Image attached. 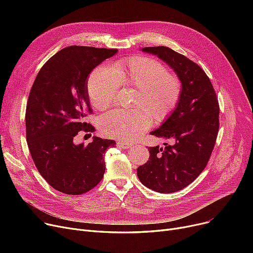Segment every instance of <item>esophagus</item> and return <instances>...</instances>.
Instances as JSON below:
<instances>
[{
	"label": "esophagus",
	"mask_w": 253,
	"mask_h": 253,
	"mask_svg": "<svg viewBox=\"0 0 253 253\" xmlns=\"http://www.w3.org/2000/svg\"><path fill=\"white\" fill-rule=\"evenodd\" d=\"M117 144H118L119 148H122V149H129V148L133 147V144L126 142V141H118Z\"/></svg>",
	"instance_id": "1"
}]
</instances>
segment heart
<instances>
[{
	"instance_id": "obj_1",
	"label": "heart",
	"mask_w": 253,
	"mask_h": 253,
	"mask_svg": "<svg viewBox=\"0 0 253 253\" xmlns=\"http://www.w3.org/2000/svg\"><path fill=\"white\" fill-rule=\"evenodd\" d=\"M138 89L133 111L114 110L99 118L102 134L122 140L141 135L152 124V115L161 121L177 106L182 93L180 78L167 71L155 58L133 57L120 60L116 68L109 64L97 66L87 82L88 95L96 109H104L116 98L120 85Z\"/></svg>"
}]
</instances>
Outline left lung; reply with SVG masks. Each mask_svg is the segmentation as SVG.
I'll use <instances>...</instances> for the list:
<instances>
[{"label":"left lung","mask_w":253,"mask_h":253,"mask_svg":"<svg viewBox=\"0 0 253 253\" xmlns=\"http://www.w3.org/2000/svg\"><path fill=\"white\" fill-rule=\"evenodd\" d=\"M169 64L182 82L180 100L157 137L173 138L164 149L149 148L148 162L137 168L141 183L159 193H174L193 182L205 169L219 128V104L208 76L196 62L165 46L144 47Z\"/></svg>","instance_id":"obj_1"}]
</instances>
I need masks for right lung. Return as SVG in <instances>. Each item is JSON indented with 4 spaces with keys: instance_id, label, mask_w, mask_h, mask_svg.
I'll return each instance as SVG.
<instances>
[{
    "instance_id": "right-lung-1",
    "label": "right lung",
    "mask_w": 253,
    "mask_h": 253,
    "mask_svg": "<svg viewBox=\"0 0 253 253\" xmlns=\"http://www.w3.org/2000/svg\"><path fill=\"white\" fill-rule=\"evenodd\" d=\"M117 51L63 48L46 61L32 86L25 111L26 141L40 174L60 193L85 194L103 177L104 153L116 141L94 137L88 144H75L74 138L94 129L85 121L92 114L87 77Z\"/></svg>"
}]
</instances>
